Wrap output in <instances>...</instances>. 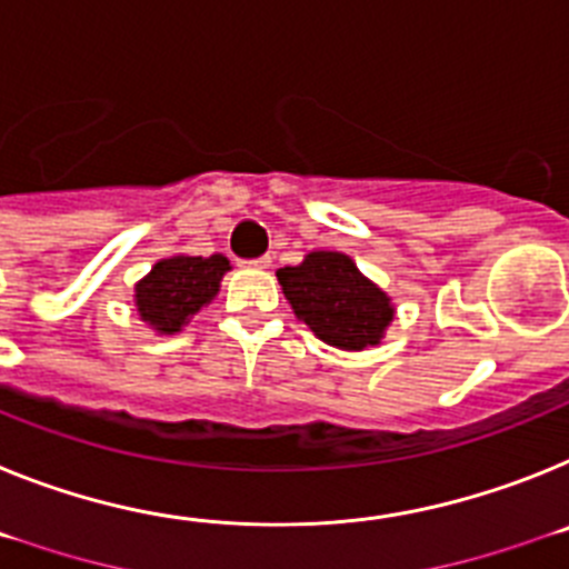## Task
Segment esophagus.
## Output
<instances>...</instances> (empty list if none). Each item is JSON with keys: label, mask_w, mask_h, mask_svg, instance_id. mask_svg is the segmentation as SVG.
<instances>
[{"label": "esophagus", "mask_w": 569, "mask_h": 569, "mask_svg": "<svg viewBox=\"0 0 569 569\" xmlns=\"http://www.w3.org/2000/svg\"><path fill=\"white\" fill-rule=\"evenodd\" d=\"M251 269H269L271 266V257L263 254V257H257V260H249Z\"/></svg>", "instance_id": "esophagus-1"}]
</instances>
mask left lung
<instances>
[{"label":"left lung","mask_w":569,"mask_h":569,"mask_svg":"<svg viewBox=\"0 0 569 569\" xmlns=\"http://www.w3.org/2000/svg\"><path fill=\"white\" fill-rule=\"evenodd\" d=\"M278 280L298 320L343 352L378 346L395 318L392 298L343 251H309L303 263L278 269Z\"/></svg>","instance_id":"1"}]
</instances>
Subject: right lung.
Segmentation results:
<instances>
[{
    "label": "right lung",
    "mask_w": 569,
    "mask_h": 569,
    "mask_svg": "<svg viewBox=\"0 0 569 569\" xmlns=\"http://www.w3.org/2000/svg\"><path fill=\"white\" fill-rule=\"evenodd\" d=\"M229 269V257L223 254L162 257L134 286L137 315L157 335L182 332L202 306L217 298Z\"/></svg>",
    "instance_id": "1"
}]
</instances>
